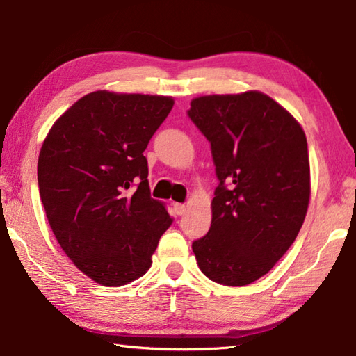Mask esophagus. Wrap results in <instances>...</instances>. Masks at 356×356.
Returning <instances> with one entry per match:
<instances>
[{
    "mask_svg": "<svg viewBox=\"0 0 356 356\" xmlns=\"http://www.w3.org/2000/svg\"><path fill=\"white\" fill-rule=\"evenodd\" d=\"M174 212H176L177 215H184L186 212V206L185 204H174Z\"/></svg>",
    "mask_w": 356,
    "mask_h": 356,
    "instance_id": "obj_1",
    "label": "esophagus"
}]
</instances>
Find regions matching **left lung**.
<instances>
[{
  "label": "left lung",
  "mask_w": 356,
  "mask_h": 356,
  "mask_svg": "<svg viewBox=\"0 0 356 356\" xmlns=\"http://www.w3.org/2000/svg\"><path fill=\"white\" fill-rule=\"evenodd\" d=\"M188 116L210 141L220 180L207 236L191 245L196 262L218 284H251L291 248L308 212L306 135L261 91L200 95Z\"/></svg>",
  "instance_id": "obj_1"
}]
</instances>
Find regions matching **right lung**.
<instances>
[{
    "label": "right lung",
    "instance_id": "obj_1",
    "mask_svg": "<svg viewBox=\"0 0 356 356\" xmlns=\"http://www.w3.org/2000/svg\"><path fill=\"white\" fill-rule=\"evenodd\" d=\"M172 106L170 95L94 91L56 119L42 144L47 220L67 257L97 284L141 278L171 226L165 202L150 197L143 152Z\"/></svg>",
    "mask_w": 356,
    "mask_h": 356
}]
</instances>
